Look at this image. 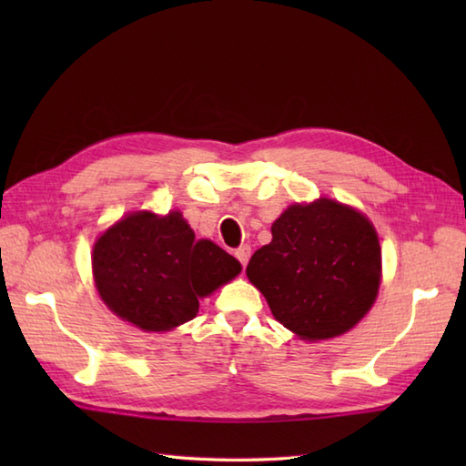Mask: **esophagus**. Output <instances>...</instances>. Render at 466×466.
<instances>
[{
    "label": "esophagus",
    "instance_id": "obj_1",
    "mask_svg": "<svg viewBox=\"0 0 466 466\" xmlns=\"http://www.w3.org/2000/svg\"><path fill=\"white\" fill-rule=\"evenodd\" d=\"M250 252H252V250H250V246H248V244L240 246V248L234 252V254H236V258H238V262L242 264V268H244L246 264H248V260H250Z\"/></svg>",
    "mask_w": 466,
    "mask_h": 466
}]
</instances>
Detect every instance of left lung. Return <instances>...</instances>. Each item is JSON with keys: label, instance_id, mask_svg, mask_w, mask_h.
I'll list each match as a JSON object with an SVG mask.
<instances>
[{"label": "left lung", "instance_id": "1", "mask_svg": "<svg viewBox=\"0 0 466 466\" xmlns=\"http://www.w3.org/2000/svg\"><path fill=\"white\" fill-rule=\"evenodd\" d=\"M274 319L304 340L339 336L369 312L380 284V244L372 224L320 198L294 204L272 224V242L246 268Z\"/></svg>", "mask_w": 466, "mask_h": 466}]
</instances>
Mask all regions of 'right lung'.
<instances>
[{
  "instance_id": "add662e5",
  "label": "right lung",
  "mask_w": 466,
  "mask_h": 466,
  "mask_svg": "<svg viewBox=\"0 0 466 466\" xmlns=\"http://www.w3.org/2000/svg\"><path fill=\"white\" fill-rule=\"evenodd\" d=\"M94 279L102 300L142 330H170L192 320L198 299L240 272V262L210 240H196L180 212H136L94 246Z\"/></svg>"
}]
</instances>
